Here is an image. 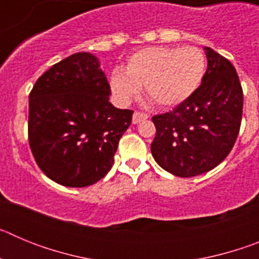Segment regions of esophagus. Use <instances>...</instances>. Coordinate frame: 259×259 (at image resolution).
I'll list each match as a JSON object with an SVG mask.
<instances>
[{
	"label": "esophagus",
	"mask_w": 259,
	"mask_h": 259,
	"mask_svg": "<svg viewBox=\"0 0 259 259\" xmlns=\"http://www.w3.org/2000/svg\"><path fill=\"white\" fill-rule=\"evenodd\" d=\"M145 119H148V115H146V114L140 113V111H135L134 115H132V123H134V124H137V123L143 122Z\"/></svg>",
	"instance_id": "34e87169"
}]
</instances>
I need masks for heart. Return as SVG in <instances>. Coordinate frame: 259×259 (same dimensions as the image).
Listing matches in <instances>:
<instances>
[{
    "instance_id": "b5f03b06",
    "label": "heart",
    "mask_w": 259,
    "mask_h": 259,
    "mask_svg": "<svg viewBox=\"0 0 259 259\" xmlns=\"http://www.w3.org/2000/svg\"><path fill=\"white\" fill-rule=\"evenodd\" d=\"M206 72V58L196 47H149L134 53L124 72L110 77L113 95L127 104L145 89L159 107L168 109L187 101L198 89Z\"/></svg>"
}]
</instances>
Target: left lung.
I'll list each match as a JSON object with an SVG mask.
<instances>
[{
    "label": "left lung",
    "mask_w": 259,
    "mask_h": 259,
    "mask_svg": "<svg viewBox=\"0 0 259 259\" xmlns=\"http://www.w3.org/2000/svg\"><path fill=\"white\" fill-rule=\"evenodd\" d=\"M203 50L207 70L197 91L170 113L153 116V157L180 178L218 166L233 148L241 124L242 89L236 70L209 47Z\"/></svg>",
    "instance_id": "1"
}]
</instances>
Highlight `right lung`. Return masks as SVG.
I'll return each instance as SVG.
<instances>
[{
    "mask_svg": "<svg viewBox=\"0 0 259 259\" xmlns=\"http://www.w3.org/2000/svg\"><path fill=\"white\" fill-rule=\"evenodd\" d=\"M100 59L75 53L49 68L29 93L28 140L42 172L65 187L101 180L114 163L131 110L109 101Z\"/></svg>",
    "mask_w": 259,
    "mask_h": 259,
    "instance_id": "obj_1",
    "label": "right lung"
}]
</instances>
